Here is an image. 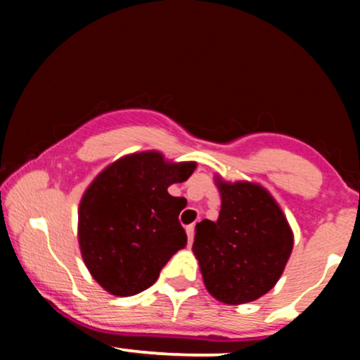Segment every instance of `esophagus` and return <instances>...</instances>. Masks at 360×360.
Instances as JSON below:
<instances>
[{
	"label": "esophagus",
	"instance_id": "esophagus-1",
	"mask_svg": "<svg viewBox=\"0 0 360 360\" xmlns=\"http://www.w3.org/2000/svg\"><path fill=\"white\" fill-rule=\"evenodd\" d=\"M186 233H188V240H189V243H193V238H194V226H193V225L186 226Z\"/></svg>",
	"mask_w": 360,
	"mask_h": 360
}]
</instances>
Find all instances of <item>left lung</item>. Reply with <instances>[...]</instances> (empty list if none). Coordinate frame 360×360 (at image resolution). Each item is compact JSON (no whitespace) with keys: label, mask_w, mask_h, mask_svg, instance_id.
<instances>
[{"label":"left lung","mask_w":360,"mask_h":360,"mask_svg":"<svg viewBox=\"0 0 360 360\" xmlns=\"http://www.w3.org/2000/svg\"><path fill=\"white\" fill-rule=\"evenodd\" d=\"M221 208L217 221L196 225L193 254L205 288L225 304L259 300L276 286L295 235L286 214L266 188L214 176Z\"/></svg>","instance_id":"left-lung-1"}]
</instances>
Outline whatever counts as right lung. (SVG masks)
I'll return each mask as SVG.
<instances>
[{"label":"right lung","instance_id":"add662e5","mask_svg":"<svg viewBox=\"0 0 360 360\" xmlns=\"http://www.w3.org/2000/svg\"><path fill=\"white\" fill-rule=\"evenodd\" d=\"M196 162H174L159 150L134 152L91 181L77 210V240L89 274L113 296L150 288L188 237L184 198L167 188L193 174Z\"/></svg>","mask_w":360,"mask_h":360}]
</instances>
